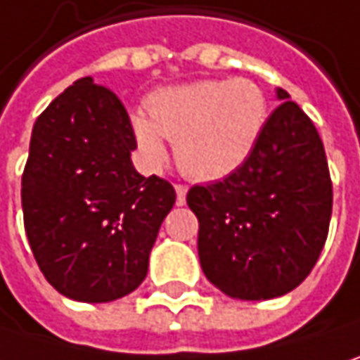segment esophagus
<instances>
[{"label": "esophagus", "mask_w": 360, "mask_h": 360, "mask_svg": "<svg viewBox=\"0 0 360 360\" xmlns=\"http://www.w3.org/2000/svg\"><path fill=\"white\" fill-rule=\"evenodd\" d=\"M175 191H177V206L185 204V198H187V185H175Z\"/></svg>", "instance_id": "obj_1"}]
</instances>
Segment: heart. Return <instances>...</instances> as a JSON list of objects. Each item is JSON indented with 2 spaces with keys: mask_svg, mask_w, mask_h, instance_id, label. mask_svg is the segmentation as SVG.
Listing matches in <instances>:
<instances>
[{
  "mask_svg": "<svg viewBox=\"0 0 360 360\" xmlns=\"http://www.w3.org/2000/svg\"><path fill=\"white\" fill-rule=\"evenodd\" d=\"M270 103L247 78H206L156 90L150 115L134 111L131 134L144 160L158 167L167 140L175 142L179 169L191 179L220 181L237 173L259 144Z\"/></svg>",
  "mask_w": 360,
  "mask_h": 360,
  "instance_id": "obj_1",
  "label": "heart"
}]
</instances>
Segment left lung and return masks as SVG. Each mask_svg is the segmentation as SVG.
I'll use <instances>...</instances> for the list:
<instances>
[{"label": "left lung", "mask_w": 360, "mask_h": 360, "mask_svg": "<svg viewBox=\"0 0 360 360\" xmlns=\"http://www.w3.org/2000/svg\"><path fill=\"white\" fill-rule=\"evenodd\" d=\"M276 88L280 101L245 165L231 177L195 185L198 253L206 278L239 301L276 299L313 270L330 226L332 181L321 138Z\"/></svg>", "instance_id": "left-lung-1"}]
</instances>
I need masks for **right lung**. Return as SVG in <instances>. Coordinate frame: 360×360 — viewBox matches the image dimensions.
Instances as JSON below:
<instances>
[{
  "instance_id": "obj_1",
  "label": "right lung",
  "mask_w": 360,
  "mask_h": 360,
  "mask_svg": "<svg viewBox=\"0 0 360 360\" xmlns=\"http://www.w3.org/2000/svg\"><path fill=\"white\" fill-rule=\"evenodd\" d=\"M136 146L125 107L90 76L63 90L32 127L24 229L41 272L68 299L109 303L146 278L175 189L136 171Z\"/></svg>"
}]
</instances>
